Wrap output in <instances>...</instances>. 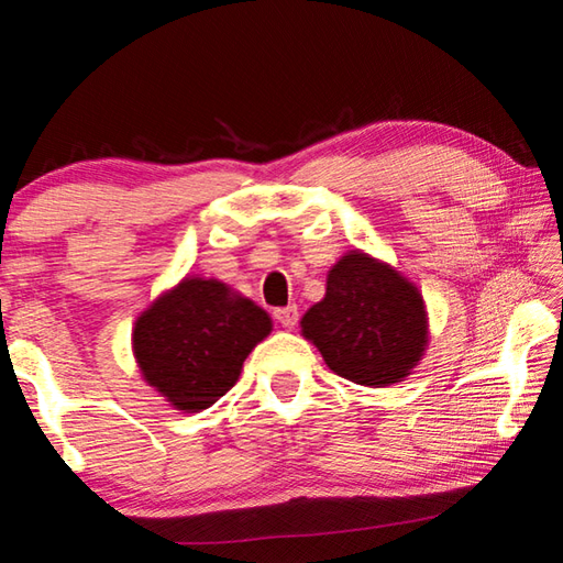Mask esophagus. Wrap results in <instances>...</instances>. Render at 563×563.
<instances>
[{"label":"esophagus","mask_w":563,"mask_h":563,"mask_svg":"<svg viewBox=\"0 0 563 563\" xmlns=\"http://www.w3.org/2000/svg\"><path fill=\"white\" fill-rule=\"evenodd\" d=\"M273 318L280 322L283 328H292L298 322V305H285V308H275Z\"/></svg>","instance_id":"1"}]
</instances>
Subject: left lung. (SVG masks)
Here are the masks:
<instances>
[{"label":"left lung","instance_id":"obj_1","mask_svg":"<svg viewBox=\"0 0 563 563\" xmlns=\"http://www.w3.org/2000/svg\"><path fill=\"white\" fill-rule=\"evenodd\" d=\"M300 325L332 373L367 387L399 383L427 342L422 295L389 265L357 251L330 271L325 298Z\"/></svg>","mask_w":563,"mask_h":563}]
</instances>
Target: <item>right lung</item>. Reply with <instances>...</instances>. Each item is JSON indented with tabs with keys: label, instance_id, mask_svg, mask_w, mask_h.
Returning <instances> with one entry per match:
<instances>
[{
	"label": "right lung",
	"instance_id": "1",
	"mask_svg": "<svg viewBox=\"0 0 563 563\" xmlns=\"http://www.w3.org/2000/svg\"><path fill=\"white\" fill-rule=\"evenodd\" d=\"M268 332V312L253 300L218 280L190 278L139 318L133 352L170 405L198 412L235 385L247 352Z\"/></svg>",
	"mask_w": 563,
	"mask_h": 563
}]
</instances>
